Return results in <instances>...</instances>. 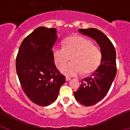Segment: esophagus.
<instances>
[{
	"label": "esophagus",
	"instance_id": "34e87169",
	"mask_svg": "<svg viewBox=\"0 0 130 130\" xmlns=\"http://www.w3.org/2000/svg\"><path fill=\"white\" fill-rule=\"evenodd\" d=\"M70 80H71V78L66 77V81H70Z\"/></svg>",
	"mask_w": 130,
	"mask_h": 130
}]
</instances>
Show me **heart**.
Listing matches in <instances>:
<instances>
[{
  "instance_id": "1",
  "label": "heart",
  "mask_w": 130,
  "mask_h": 130,
  "mask_svg": "<svg viewBox=\"0 0 130 130\" xmlns=\"http://www.w3.org/2000/svg\"><path fill=\"white\" fill-rule=\"evenodd\" d=\"M64 47L54 48L53 57L57 68H60L72 57L73 61L60 69L62 73L70 77L77 76L83 71L88 73L98 66L101 60V52L92 45L90 40L83 36H72L64 40Z\"/></svg>"
}]
</instances>
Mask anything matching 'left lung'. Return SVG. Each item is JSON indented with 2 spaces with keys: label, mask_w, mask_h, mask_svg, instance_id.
Returning <instances> with one entry per match:
<instances>
[{
  "label": "left lung",
  "mask_w": 130,
  "mask_h": 130,
  "mask_svg": "<svg viewBox=\"0 0 130 130\" xmlns=\"http://www.w3.org/2000/svg\"><path fill=\"white\" fill-rule=\"evenodd\" d=\"M79 32L95 40L100 48V65L90 77L82 79L79 88L74 92L77 102L85 106L97 104L107 94L117 74L116 51L112 42L94 28L79 29Z\"/></svg>",
  "instance_id": "obj_1"
}]
</instances>
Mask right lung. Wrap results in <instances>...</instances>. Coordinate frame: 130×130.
<instances>
[{"label": "right lung", "instance_id": "add662e5", "mask_svg": "<svg viewBox=\"0 0 130 130\" xmlns=\"http://www.w3.org/2000/svg\"><path fill=\"white\" fill-rule=\"evenodd\" d=\"M57 30L40 26L26 36L19 47L16 71L23 91L33 103L48 106L55 102L65 76L54 62L52 48Z\"/></svg>", "mask_w": 130, "mask_h": 130}]
</instances>
